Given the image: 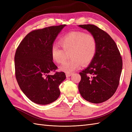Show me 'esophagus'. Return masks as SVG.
<instances>
[{"label": "esophagus", "instance_id": "34e87169", "mask_svg": "<svg viewBox=\"0 0 132 132\" xmlns=\"http://www.w3.org/2000/svg\"><path fill=\"white\" fill-rule=\"evenodd\" d=\"M72 75V73H66V77H69Z\"/></svg>", "mask_w": 132, "mask_h": 132}]
</instances>
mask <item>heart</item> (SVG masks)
I'll list each match as a JSON object with an SVG mask.
<instances>
[{
	"instance_id": "obj_1",
	"label": "heart",
	"mask_w": 132,
	"mask_h": 132,
	"mask_svg": "<svg viewBox=\"0 0 132 132\" xmlns=\"http://www.w3.org/2000/svg\"><path fill=\"white\" fill-rule=\"evenodd\" d=\"M61 49L57 45L51 48V56L53 61L58 64L64 62L67 53H70L71 58L60 67L61 70L71 73L83 65L90 63L95 57L97 50V41L95 36L81 31H73L65 35L59 39Z\"/></svg>"
}]
</instances>
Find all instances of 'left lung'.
Segmentation results:
<instances>
[{
	"mask_svg": "<svg viewBox=\"0 0 132 132\" xmlns=\"http://www.w3.org/2000/svg\"><path fill=\"white\" fill-rule=\"evenodd\" d=\"M79 27L94 35L97 41L96 54L89 66L80 73L78 89L85 100L100 103L111 98L116 91L122 69V59L113 39L97 26L80 25Z\"/></svg>",
	"mask_w": 132,
	"mask_h": 132,
	"instance_id": "1",
	"label": "left lung"
}]
</instances>
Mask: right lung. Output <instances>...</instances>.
<instances>
[{
	"label": "right lung",
	"mask_w": 132,
	"mask_h": 132,
	"mask_svg": "<svg viewBox=\"0 0 132 132\" xmlns=\"http://www.w3.org/2000/svg\"><path fill=\"white\" fill-rule=\"evenodd\" d=\"M66 25L35 30L28 34L20 43L15 55V77L22 91L31 101L48 105L57 100L60 84L66 78L51 56V48L58 35Z\"/></svg>",
	"instance_id": "obj_1"
}]
</instances>
